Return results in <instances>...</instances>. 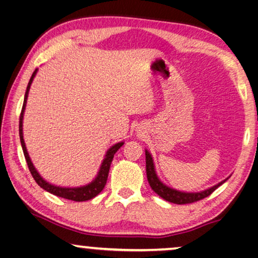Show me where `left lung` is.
Returning <instances> with one entry per match:
<instances>
[{"mask_svg":"<svg viewBox=\"0 0 258 258\" xmlns=\"http://www.w3.org/2000/svg\"><path fill=\"white\" fill-rule=\"evenodd\" d=\"M145 155H146V174H147V180L148 183L153 191H155L159 197L164 199V200L176 203V205H186V203H191L199 200H202L207 197H209L210 194L213 193L216 188H219L221 184L226 182V181L229 179L230 175L219 182L215 186L207 188L205 190L201 191H181L177 189H174V188L167 186L162 181L159 179L157 170H155L154 161L153 158H152V154L147 150H145Z\"/></svg>","mask_w":258,"mask_h":258,"instance_id":"1","label":"left lung"}]
</instances>
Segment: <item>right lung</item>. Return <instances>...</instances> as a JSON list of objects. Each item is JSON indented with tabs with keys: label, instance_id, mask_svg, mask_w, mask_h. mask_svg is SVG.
Segmentation results:
<instances>
[{
	"label": "right lung",
	"instance_id": "add662e5",
	"mask_svg": "<svg viewBox=\"0 0 258 258\" xmlns=\"http://www.w3.org/2000/svg\"><path fill=\"white\" fill-rule=\"evenodd\" d=\"M38 69H36L32 74L30 81H29V84L27 86V91H25V96H24V101H23V107H22V112H21V117H20V140H21V145H22V150H23L25 160H27V164L29 167V170H30L32 177H34L36 182L43 189L49 191L56 197L63 198V199H68V200H72V201H77V202H82V201H88L91 200V199L96 198L98 194L100 193L101 190L104 189L105 184H106L107 181V176H108V170H110V166L111 162L113 160L114 154L117 153V151L120 148L122 145H124V141H120V143L114 144L113 146H111L108 148L106 154H105V158L101 161V165L99 167V170H98L97 175L94 179L91 181V182L88 184H84V186L81 187H60V186H56V184H52L45 181L43 177L41 176V174L37 172V169L35 168L34 164H32L30 157H29V153L27 151V147H25V143L23 139V117H24V111H25V106H27V99H28V94H29V90H30L31 83L34 81L36 74H37Z\"/></svg>",
	"mask_w": 258,
	"mask_h": 258
}]
</instances>
